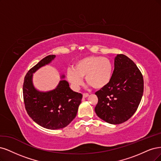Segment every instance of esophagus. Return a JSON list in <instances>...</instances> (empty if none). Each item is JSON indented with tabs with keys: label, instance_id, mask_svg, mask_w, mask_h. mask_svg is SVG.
Instances as JSON below:
<instances>
[{
	"label": "esophagus",
	"instance_id": "esophagus-1",
	"mask_svg": "<svg viewBox=\"0 0 161 161\" xmlns=\"http://www.w3.org/2000/svg\"><path fill=\"white\" fill-rule=\"evenodd\" d=\"M87 96H89V94H88L87 93H84V94H83V97H87Z\"/></svg>",
	"mask_w": 161,
	"mask_h": 161
}]
</instances>
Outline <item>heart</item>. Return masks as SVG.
<instances>
[{"mask_svg":"<svg viewBox=\"0 0 161 161\" xmlns=\"http://www.w3.org/2000/svg\"><path fill=\"white\" fill-rule=\"evenodd\" d=\"M113 74V65L107 58L101 56H89L77 61L74 67L67 70V80L75 89H78L85 77L87 83L96 89L106 86Z\"/></svg>","mask_w":161,"mask_h":161,"instance_id":"b5f03b06","label":"heart"}]
</instances>
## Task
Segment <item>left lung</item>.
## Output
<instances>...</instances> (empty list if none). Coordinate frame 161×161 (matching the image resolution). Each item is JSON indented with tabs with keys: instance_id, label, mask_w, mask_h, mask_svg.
<instances>
[{
	"instance_id": "1",
	"label": "left lung",
	"mask_w": 161,
	"mask_h": 161,
	"mask_svg": "<svg viewBox=\"0 0 161 161\" xmlns=\"http://www.w3.org/2000/svg\"><path fill=\"white\" fill-rule=\"evenodd\" d=\"M143 91V76L136 65L127 56L117 55L110 83L95 93L97 116L112 124L126 122L136 111Z\"/></svg>"
}]
</instances>
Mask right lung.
<instances>
[{
	"label": "right lung",
	"mask_w": 161,
	"mask_h": 161,
	"mask_svg": "<svg viewBox=\"0 0 161 161\" xmlns=\"http://www.w3.org/2000/svg\"><path fill=\"white\" fill-rule=\"evenodd\" d=\"M55 55L41 59L26 74L23 86L25 109L29 116L39 126L50 130L63 128L75 118L82 94L74 92L69 83L61 80L54 90L40 92L34 87L33 74L41 67L50 64ZM65 77L64 75L61 78Z\"/></svg>",
	"instance_id": "1"
}]
</instances>
